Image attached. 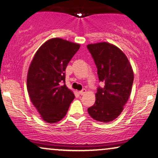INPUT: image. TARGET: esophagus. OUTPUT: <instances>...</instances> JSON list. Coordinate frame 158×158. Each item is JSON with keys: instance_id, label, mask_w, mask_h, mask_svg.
<instances>
[{"instance_id": "esophagus-1", "label": "esophagus", "mask_w": 158, "mask_h": 158, "mask_svg": "<svg viewBox=\"0 0 158 158\" xmlns=\"http://www.w3.org/2000/svg\"><path fill=\"white\" fill-rule=\"evenodd\" d=\"M86 90L85 89H82L81 91H80V92H79L80 94L81 95H84V94H86Z\"/></svg>"}]
</instances>
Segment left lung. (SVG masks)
<instances>
[{
    "label": "left lung",
    "mask_w": 158,
    "mask_h": 158,
    "mask_svg": "<svg viewBox=\"0 0 158 158\" xmlns=\"http://www.w3.org/2000/svg\"><path fill=\"white\" fill-rule=\"evenodd\" d=\"M94 60L99 81L104 83L95 94L96 100L88 113L95 120L112 122L119 117L130 97L134 72L123 51L107 42L88 44Z\"/></svg>",
    "instance_id": "left-lung-1"
}]
</instances>
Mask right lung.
<instances>
[{"instance_id":"obj_1","label":"right lung","mask_w":158,"mask_h":158,"mask_svg":"<svg viewBox=\"0 0 158 158\" xmlns=\"http://www.w3.org/2000/svg\"><path fill=\"white\" fill-rule=\"evenodd\" d=\"M80 44L54 38L42 44L28 68L27 90L44 121L58 123L65 117L74 94L65 84V70ZM62 83L64 84L61 85Z\"/></svg>"}]
</instances>
